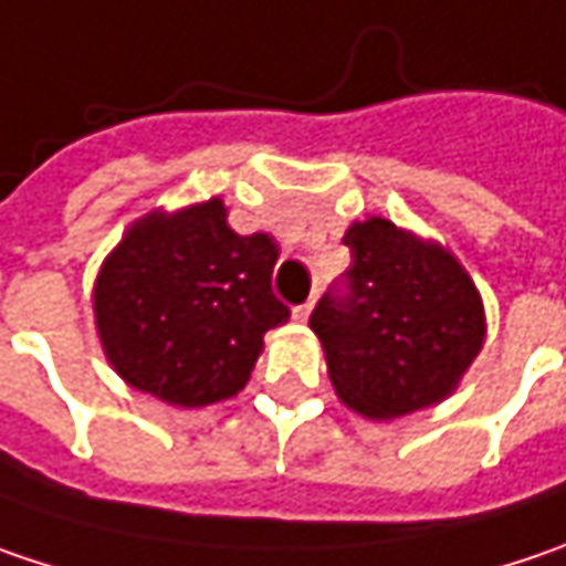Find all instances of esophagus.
Returning <instances> with one entry per match:
<instances>
[{
	"label": "esophagus",
	"mask_w": 566,
	"mask_h": 566,
	"mask_svg": "<svg viewBox=\"0 0 566 566\" xmlns=\"http://www.w3.org/2000/svg\"><path fill=\"white\" fill-rule=\"evenodd\" d=\"M311 311H314V297H311V301H307V304H301V307H294V319H297V323H307V316H311Z\"/></svg>",
	"instance_id": "34e87169"
}]
</instances>
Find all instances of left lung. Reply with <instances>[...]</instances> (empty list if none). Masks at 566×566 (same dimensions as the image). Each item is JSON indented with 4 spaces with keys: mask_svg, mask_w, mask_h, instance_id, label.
<instances>
[{
    "mask_svg": "<svg viewBox=\"0 0 566 566\" xmlns=\"http://www.w3.org/2000/svg\"><path fill=\"white\" fill-rule=\"evenodd\" d=\"M346 294L311 314L336 397L368 419L436 407L458 390L486 339L483 297L458 255L394 220H355Z\"/></svg>",
    "mask_w": 566,
    "mask_h": 566,
    "instance_id": "1",
    "label": "left lung"
}]
</instances>
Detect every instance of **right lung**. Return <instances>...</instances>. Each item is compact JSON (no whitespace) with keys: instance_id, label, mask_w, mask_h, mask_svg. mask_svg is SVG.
<instances>
[{"instance_id":"add662e5","label":"right lung","mask_w":566,"mask_h":566,"mask_svg":"<svg viewBox=\"0 0 566 566\" xmlns=\"http://www.w3.org/2000/svg\"><path fill=\"white\" fill-rule=\"evenodd\" d=\"M279 247L240 237L220 198L137 217L92 287L98 343L120 381L169 407L237 397L291 316L272 294Z\"/></svg>"}]
</instances>
